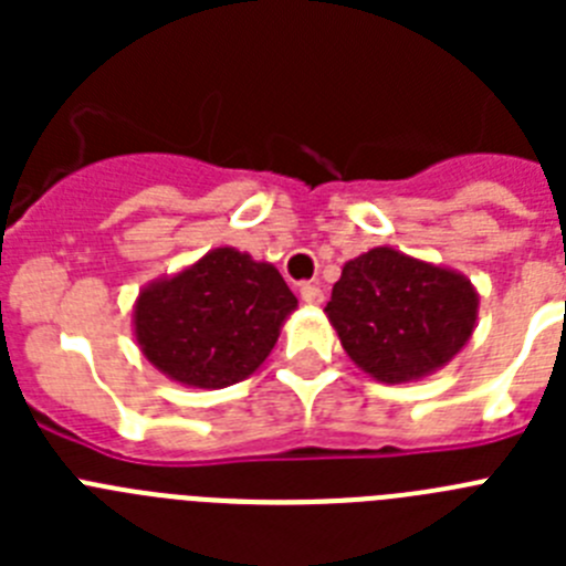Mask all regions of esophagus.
<instances>
[{"mask_svg":"<svg viewBox=\"0 0 566 566\" xmlns=\"http://www.w3.org/2000/svg\"><path fill=\"white\" fill-rule=\"evenodd\" d=\"M300 300L306 303V306L317 308L323 303V289L317 283H306V286H300Z\"/></svg>","mask_w":566,"mask_h":566,"instance_id":"1","label":"esophagus"}]
</instances>
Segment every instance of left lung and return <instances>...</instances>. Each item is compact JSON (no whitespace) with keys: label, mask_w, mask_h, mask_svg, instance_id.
Returning <instances> with one entry per match:
<instances>
[{"label":"left lung","mask_w":566,"mask_h":566,"mask_svg":"<svg viewBox=\"0 0 566 566\" xmlns=\"http://www.w3.org/2000/svg\"><path fill=\"white\" fill-rule=\"evenodd\" d=\"M326 317L368 377L413 382L444 368L468 345L479 292L457 269L377 247L345 263Z\"/></svg>","instance_id":"left-lung-1"}]
</instances>
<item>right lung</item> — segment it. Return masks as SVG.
<instances>
[{
    "mask_svg": "<svg viewBox=\"0 0 566 566\" xmlns=\"http://www.w3.org/2000/svg\"><path fill=\"white\" fill-rule=\"evenodd\" d=\"M294 308L272 263L218 247L138 292L133 334L164 377L214 391L258 371Z\"/></svg>",
    "mask_w": 566,
    "mask_h": 566,
    "instance_id": "1",
    "label": "right lung"
}]
</instances>
